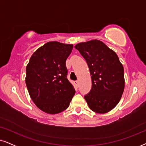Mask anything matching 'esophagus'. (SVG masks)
<instances>
[{
	"label": "esophagus",
	"mask_w": 146,
	"mask_h": 146,
	"mask_svg": "<svg viewBox=\"0 0 146 146\" xmlns=\"http://www.w3.org/2000/svg\"><path fill=\"white\" fill-rule=\"evenodd\" d=\"M74 84H75V86H76L77 87H78V86H79V82H78V81H75V82H74Z\"/></svg>",
	"instance_id": "34e87169"
}]
</instances>
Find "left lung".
<instances>
[{"instance_id":"obj_1","label":"left lung","mask_w":146,"mask_h":146,"mask_svg":"<svg viewBox=\"0 0 146 146\" xmlns=\"http://www.w3.org/2000/svg\"><path fill=\"white\" fill-rule=\"evenodd\" d=\"M75 48L88 63L92 86L84 98L92 111L104 114L118 104L125 88L124 68L115 52L98 40L80 42Z\"/></svg>"}]
</instances>
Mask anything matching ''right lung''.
Segmentation results:
<instances>
[{
	"label": "right lung",
	"mask_w": 146,
	"mask_h": 146,
	"mask_svg": "<svg viewBox=\"0 0 146 146\" xmlns=\"http://www.w3.org/2000/svg\"><path fill=\"white\" fill-rule=\"evenodd\" d=\"M73 44L49 42L37 49L26 66L29 94L39 109L48 114L60 113L69 107L75 91L67 78L66 60Z\"/></svg>",
	"instance_id": "1"
}]
</instances>
